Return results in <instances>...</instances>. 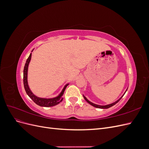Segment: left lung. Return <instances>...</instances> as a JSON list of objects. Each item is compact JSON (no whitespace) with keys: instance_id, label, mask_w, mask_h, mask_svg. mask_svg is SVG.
<instances>
[{"instance_id":"1","label":"left lung","mask_w":149,"mask_h":149,"mask_svg":"<svg viewBox=\"0 0 149 149\" xmlns=\"http://www.w3.org/2000/svg\"><path fill=\"white\" fill-rule=\"evenodd\" d=\"M127 89H126V91H125V93H124V94L123 96H122L118 100H117L116 101H115V102H112V103H111V104H107V105H104V106H102V105H98V104H94V103H93V102H91V101H89L88 99L84 95H83V97H84V100L86 101L89 104H91V106H94V107H97V108H100V109H108V108H109V107H112V106H113L114 105H115L116 104H117L118 103L120 100V99L123 97V96L124 95V94L125 93V92L127 91Z\"/></svg>"}]
</instances>
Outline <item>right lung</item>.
Instances as JSON below:
<instances>
[{
  "instance_id": "add662e5",
  "label": "right lung",
  "mask_w": 149,
  "mask_h": 149,
  "mask_svg": "<svg viewBox=\"0 0 149 149\" xmlns=\"http://www.w3.org/2000/svg\"><path fill=\"white\" fill-rule=\"evenodd\" d=\"M33 50L31 51V52H33ZM31 53L30 54L28 59L26 61L25 65L24 66V88L26 94H27V95L35 103H36L37 105L40 106L52 107V106H54L58 104L62 101L63 95L64 94V93L67 87V86L69 84L68 83L66 84L64 86V88H63L61 93L58 94L57 96L55 97H52V98L40 97L35 95V94L32 93V91L30 90L29 86V83H28V68H29L30 61L31 60Z\"/></svg>"
}]
</instances>
